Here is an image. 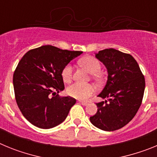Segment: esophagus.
I'll use <instances>...</instances> for the list:
<instances>
[{
  "instance_id": "1",
  "label": "esophagus",
  "mask_w": 157,
  "mask_h": 157,
  "mask_svg": "<svg viewBox=\"0 0 157 157\" xmlns=\"http://www.w3.org/2000/svg\"><path fill=\"white\" fill-rule=\"evenodd\" d=\"M78 102H79V104H81V105H85V106H86V105H88V103H87V102H85V101H79Z\"/></svg>"
}]
</instances>
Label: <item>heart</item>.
Returning a JSON list of instances; mask_svg holds the SVG:
<instances>
[{
  "mask_svg": "<svg viewBox=\"0 0 157 157\" xmlns=\"http://www.w3.org/2000/svg\"><path fill=\"white\" fill-rule=\"evenodd\" d=\"M82 65L85 67L86 68L90 73H92V78L95 81L99 82L101 80V75L98 72L101 71V66L98 59L92 56H86L80 60ZM72 69L71 64L68 63L63 68L61 71V76L63 82H69L72 78ZM96 89L92 84H82V83H73L72 85L69 86L67 89V93L69 96L78 100L88 99L90 97L95 93Z\"/></svg>",
  "mask_w": 157,
  "mask_h": 157,
  "instance_id": "heart-1",
  "label": "heart"
}]
</instances>
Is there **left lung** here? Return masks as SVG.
<instances>
[{"mask_svg":"<svg viewBox=\"0 0 157 157\" xmlns=\"http://www.w3.org/2000/svg\"><path fill=\"white\" fill-rule=\"evenodd\" d=\"M96 57L108 70V81L98 95L109 101L97 103L98 112L90 118L93 125L113 131L132 120L139 109L145 91V81L134 57L114 48L99 51Z\"/></svg>","mask_w":157,"mask_h":157,"instance_id":"left-lung-1","label":"left lung"}]
</instances>
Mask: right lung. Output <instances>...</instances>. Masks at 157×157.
Masks as SVG:
<instances>
[{
	"label": "right lung",
	"instance_id": "add662e5",
	"mask_svg": "<svg viewBox=\"0 0 157 157\" xmlns=\"http://www.w3.org/2000/svg\"><path fill=\"white\" fill-rule=\"evenodd\" d=\"M82 53L43 45L29 50L20 59L13 75L15 98L31 124L49 129L64 121L76 100L58 94L64 89L61 71Z\"/></svg>",
	"mask_w": 157,
	"mask_h": 157
}]
</instances>
